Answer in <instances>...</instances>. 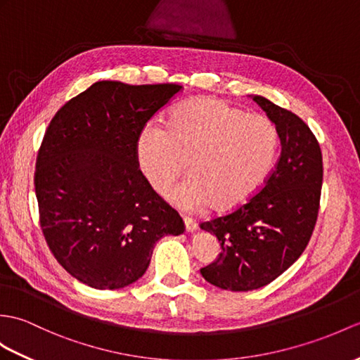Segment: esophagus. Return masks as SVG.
Masks as SVG:
<instances>
[{"label":"esophagus","instance_id":"34e87169","mask_svg":"<svg viewBox=\"0 0 360 360\" xmlns=\"http://www.w3.org/2000/svg\"><path fill=\"white\" fill-rule=\"evenodd\" d=\"M184 224H186V230L190 233V231H195L198 229V224L195 219L191 218H187V216H184Z\"/></svg>","mask_w":360,"mask_h":360}]
</instances>
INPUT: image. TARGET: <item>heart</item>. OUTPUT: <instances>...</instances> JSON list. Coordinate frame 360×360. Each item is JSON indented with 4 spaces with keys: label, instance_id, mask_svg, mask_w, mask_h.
<instances>
[{
    "label": "heart",
    "instance_id": "obj_1",
    "mask_svg": "<svg viewBox=\"0 0 360 360\" xmlns=\"http://www.w3.org/2000/svg\"><path fill=\"white\" fill-rule=\"evenodd\" d=\"M276 150L278 130L269 118L208 96L173 108L165 127L147 125L136 144L139 169L156 191H169L188 162L190 178L172 191V200L184 208L210 204L219 213L262 187Z\"/></svg>",
    "mask_w": 360,
    "mask_h": 360
}]
</instances>
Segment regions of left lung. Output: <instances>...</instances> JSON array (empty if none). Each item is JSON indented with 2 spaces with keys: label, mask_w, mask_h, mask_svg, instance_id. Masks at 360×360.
I'll list each match as a JSON object with an SVG mask.
<instances>
[{
  "label": "left lung",
  "mask_w": 360,
  "mask_h": 360,
  "mask_svg": "<svg viewBox=\"0 0 360 360\" xmlns=\"http://www.w3.org/2000/svg\"><path fill=\"white\" fill-rule=\"evenodd\" d=\"M253 101L276 125L279 160L245 204L200 222L222 250L200 274L230 291L261 288L290 269L310 242L321 202L322 152L313 131L297 115L266 98L253 96Z\"/></svg>",
  "instance_id": "obj_1"
}]
</instances>
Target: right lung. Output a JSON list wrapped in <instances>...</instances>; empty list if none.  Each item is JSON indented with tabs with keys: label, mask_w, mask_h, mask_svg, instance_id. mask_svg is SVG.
<instances>
[{
	"label": "right lung",
	"mask_w": 360,
	"mask_h": 360,
	"mask_svg": "<svg viewBox=\"0 0 360 360\" xmlns=\"http://www.w3.org/2000/svg\"><path fill=\"white\" fill-rule=\"evenodd\" d=\"M178 84L98 81L50 121L37 156L39 224L63 269L116 290L146 273L156 240L186 230L139 170L136 144Z\"/></svg>",
	"instance_id": "right-lung-1"
}]
</instances>
